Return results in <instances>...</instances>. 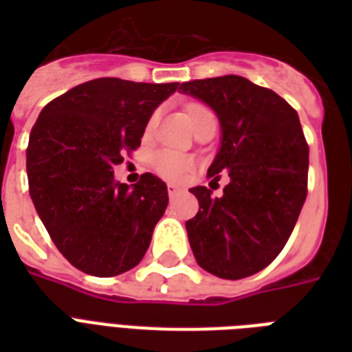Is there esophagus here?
<instances>
[{"label":"esophagus","instance_id":"34e87169","mask_svg":"<svg viewBox=\"0 0 352 352\" xmlns=\"http://www.w3.org/2000/svg\"><path fill=\"white\" fill-rule=\"evenodd\" d=\"M182 190L179 186H175V184H168V193H170V197H173V195H177V193H181Z\"/></svg>","mask_w":352,"mask_h":352}]
</instances>
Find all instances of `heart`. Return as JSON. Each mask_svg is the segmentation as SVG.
<instances>
[{
	"label": "heart",
	"mask_w": 352,
	"mask_h": 352,
	"mask_svg": "<svg viewBox=\"0 0 352 352\" xmlns=\"http://www.w3.org/2000/svg\"><path fill=\"white\" fill-rule=\"evenodd\" d=\"M201 109H206V107L199 106V104H190L186 107L188 120L195 115ZM151 166L153 170L159 173L160 177H164L168 181H181L184 177L193 170V159L186 157V155L175 153V151H157L151 159Z\"/></svg>",
	"instance_id": "obj_1"
}]
</instances>
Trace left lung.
Segmentation results:
<instances>
[{"instance_id": "1", "label": "left lung", "mask_w": 352, "mask_h": 352, "mask_svg": "<svg viewBox=\"0 0 352 352\" xmlns=\"http://www.w3.org/2000/svg\"><path fill=\"white\" fill-rule=\"evenodd\" d=\"M212 107L221 146L208 175L228 173L223 197L195 186L199 212L186 221L199 267L223 279L248 278L283 250L307 197L309 146L300 117L272 89L226 74L181 84Z\"/></svg>"}]
</instances>
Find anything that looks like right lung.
Returning <instances> with one entry per match:
<instances>
[{"label":"right lung","mask_w":352,"mask_h":352,"mask_svg":"<svg viewBox=\"0 0 352 352\" xmlns=\"http://www.w3.org/2000/svg\"><path fill=\"white\" fill-rule=\"evenodd\" d=\"M179 87L96 78L41 109L27 148L29 193L52 243L82 272L111 278L137 267L168 206L153 173L115 181L153 111Z\"/></svg>","instance_id":"obj_1"}]
</instances>
